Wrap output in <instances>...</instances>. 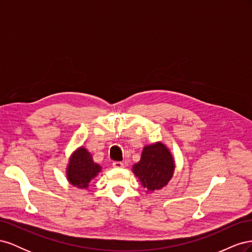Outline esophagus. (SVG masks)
Returning a JSON list of instances; mask_svg holds the SVG:
<instances>
[{"label":"esophagus","instance_id":"esophagus-1","mask_svg":"<svg viewBox=\"0 0 252 252\" xmlns=\"http://www.w3.org/2000/svg\"><path fill=\"white\" fill-rule=\"evenodd\" d=\"M112 166L114 167V168H123L124 164L122 163V162H113V163H112Z\"/></svg>","mask_w":252,"mask_h":252}]
</instances>
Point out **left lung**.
Wrapping results in <instances>:
<instances>
[{"label": "left lung", "mask_w": 252, "mask_h": 252, "mask_svg": "<svg viewBox=\"0 0 252 252\" xmlns=\"http://www.w3.org/2000/svg\"><path fill=\"white\" fill-rule=\"evenodd\" d=\"M174 158L162 142L146 145L140 161L132 166V172L139 179L147 193L161 190L173 177Z\"/></svg>", "instance_id": "1"}]
</instances>
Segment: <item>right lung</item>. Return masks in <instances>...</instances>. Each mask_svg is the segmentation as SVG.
<instances>
[{
	"instance_id": "right-lung-1",
	"label": "right lung",
	"mask_w": 252,
	"mask_h": 252,
	"mask_svg": "<svg viewBox=\"0 0 252 252\" xmlns=\"http://www.w3.org/2000/svg\"><path fill=\"white\" fill-rule=\"evenodd\" d=\"M102 167L94 162L93 156L83 146L72 152L66 168V178L71 185L80 189H87Z\"/></svg>"
}]
</instances>
